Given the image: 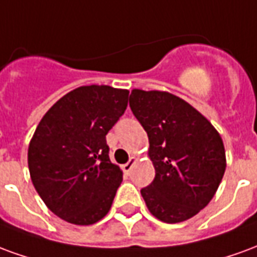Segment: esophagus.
I'll return each instance as SVG.
<instances>
[{
  "label": "esophagus",
  "mask_w": 257,
  "mask_h": 257,
  "mask_svg": "<svg viewBox=\"0 0 257 257\" xmlns=\"http://www.w3.org/2000/svg\"><path fill=\"white\" fill-rule=\"evenodd\" d=\"M136 162H138V158H136V157H131L129 162H126L125 165H122L123 172L126 173V175H129V173H131V171H132V168L136 165Z\"/></svg>",
  "instance_id": "1"
}]
</instances>
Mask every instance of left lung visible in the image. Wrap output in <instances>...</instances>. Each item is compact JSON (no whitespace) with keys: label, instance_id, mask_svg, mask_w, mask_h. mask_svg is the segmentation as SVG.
Listing matches in <instances>:
<instances>
[{"label":"left lung","instance_id":"8db88e82","mask_svg":"<svg viewBox=\"0 0 257 257\" xmlns=\"http://www.w3.org/2000/svg\"><path fill=\"white\" fill-rule=\"evenodd\" d=\"M129 106L149 136L156 178L142 189L150 213L164 223L189 220L213 198L226 151L208 118L165 90L132 89Z\"/></svg>","mask_w":257,"mask_h":257}]
</instances>
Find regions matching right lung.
I'll return each instance as SVG.
<instances>
[{
	"instance_id": "add662e5",
	"label": "right lung",
	"mask_w": 257,
	"mask_h": 257,
	"mask_svg": "<svg viewBox=\"0 0 257 257\" xmlns=\"http://www.w3.org/2000/svg\"><path fill=\"white\" fill-rule=\"evenodd\" d=\"M128 89L85 85L42 117L27 151L31 182L48 209L89 226L108 213L122 171L108 158L106 135L128 106Z\"/></svg>"
}]
</instances>
